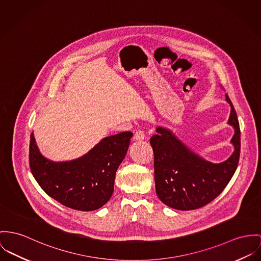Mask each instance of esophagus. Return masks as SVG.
<instances>
[{
    "mask_svg": "<svg viewBox=\"0 0 261 261\" xmlns=\"http://www.w3.org/2000/svg\"><path fill=\"white\" fill-rule=\"evenodd\" d=\"M133 139L135 141H142L145 139V134L143 131H136L134 136H133Z\"/></svg>",
    "mask_w": 261,
    "mask_h": 261,
    "instance_id": "34e87169",
    "label": "esophagus"
}]
</instances>
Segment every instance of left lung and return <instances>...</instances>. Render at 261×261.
Returning <instances> with one entry per match:
<instances>
[{
  "label": "left lung",
  "instance_id": "8db88e82",
  "mask_svg": "<svg viewBox=\"0 0 261 261\" xmlns=\"http://www.w3.org/2000/svg\"><path fill=\"white\" fill-rule=\"evenodd\" d=\"M230 106L227 124L234 134L230 140L232 154L221 163H212L192 151L168 128L158 126L157 134L150 139L154 152L156 193L166 205L191 211L215 200L232 178L240 160L241 130L237 112L227 94Z\"/></svg>",
  "mask_w": 261,
  "mask_h": 261
}]
</instances>
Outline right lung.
Instances as JSON below:
<instances>
[{"mask_svg": "<svg viewBox=\"0 0 261 261\" xmlns=\"http://www.w3.org/2000/svg\"><path fill=\"white\" fill-rule=\"evenodd\" d=\"M132 136V132L107 136L77 159L55 162L41 155L32 132V174L40 188L61 204L82 212L95 211L112 196L116 171Z\"/></svg>", "mask_w": 261, "mask_h": 261, "instance_id": "obj_1", "label": "right lung"}]
</instances>
